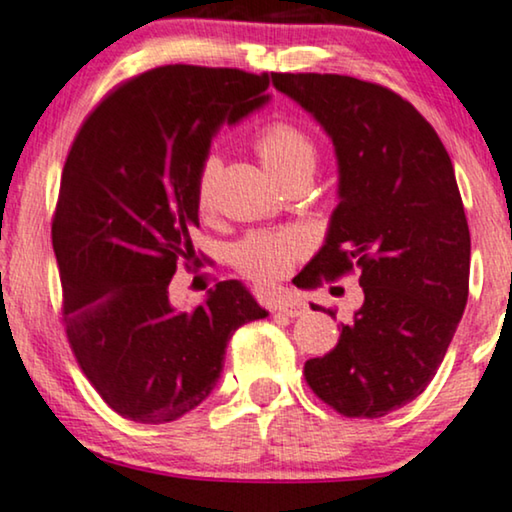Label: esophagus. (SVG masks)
Masks as SVG:
<instances>
[{"label":"esophagus","instance_id":"34e87169","mask_svg":"<svg viewBox=\"0 0 512 512\" xmlns=\"http://www.w3.org/2000/svg\"><path fill=\"white\" fill-rule=\"evenodd\" d=\"M275 310L279 314H286V317H303V314H307V305H305V300H300V298H284V300H279V305L275 307Z\"/></svg>","mask_w":512,"mask_h":512}]
</instances>
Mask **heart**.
Returning a JSON list of instances; mask_svg holds the SVG:
<instances>
[{"label": "heart", "mask_w": 512, "mask_h": 512, "mask_svg": "<svg viewBox=\"0 0 512 512\" xmlns=\"http://www.w3.org/2000/svg\"><path fill=\"white\" fill-rule=\"evenodd\" d=\"M254 151L279 184L296 177H310L317 170L319 151L312 137L300 125L277 118L265 123L254 137ZM221 174V158L207 153L195 174V205L200 214L214 209L216 181ZM305 254L303 237L293 230H265L251 233L235 244L233 265L256 284H270L282 279L293 263Z\"/></svg>", "instance_id": "b5f03b06"}]
</instances>
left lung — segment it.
<instances>
[{"instance_id":"obj_1","label":"left lung","mask_w":512,"mask_h":512,"mask_svg":"<svg viewBox=\"0 0 512 512\" xmlns=\"http://www.w3.org/2000/svg\"><path fill=\"white\" fill-rule=\"evenodd\" d=\"M272 83L317 118L340 167L326 244L298 289L349 272L363 289L338 345L305 363V382L340 415L384 417L429 387L468 300L471 233L450 153L431 123L380 83L277 72Z\"/></svg>"}]
</instances>
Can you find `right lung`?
I'll return each mask as SVG.
<instances>
[{
	"mask_svg": "<svg viewBox=\"0 0 512 512\" xmlns=\"http://www.w3.org/2000/svg\"><path fill=\"white\" fill-rule=\"evenodd\" d=\"M268 74L165 65L118 83L86 116L62 167L53 251L62 326L102 401L139 424L174 422L212 394L228 340L263 307L219 282L181 312L170 282L200 263L195 174L223 121L268 100Z\"/></svg>",
	"mask_w": 512,
	"mask_h": 512,
	"instance_id": "right-lung-1",
	"label": "right lung"
}]
</instances>
